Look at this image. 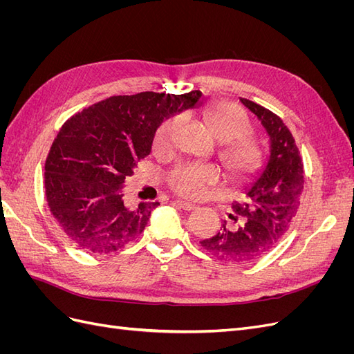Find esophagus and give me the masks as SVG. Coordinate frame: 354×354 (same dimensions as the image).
Masks as SVG:
<instances>
[{
    "mask_svg": "<svg viewBox=\"0 0 354 354\" xmlns=\"http://www.w3.org/2000/svg\"><path fill=\"white\" fill-rule=\"evenodd\" d=\"M176 205L180 207L181 209L185 211H194L196 208V205H194V203H189V202H185V201H176Z\"/></svg>",
    "mask_w": 354,
    "mask_h": 354,
    "instance_id": "1",
    "label": "esophagus"
}]
</instances>
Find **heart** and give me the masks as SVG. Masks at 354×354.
Masks as SVG:
<instances>
[{
  "mask_svg": "<svg viewBox=\"0 0 354 354\" xmlns=\"http://www.w3.org/2000/svg\"><path fill=\"white\" fill-rule=\"evenodd\" d=\"M203 120L217 140L226 143L221 151V159L234 181L248 180L261 168L263 149L251 137L252 125L241 106L232 102L211 103L203 109ZM181 125V115H173L160 122L152 143L156 155H168L174 151ZM167 181L177 195L199 199L209 187L220 183L221 174L214 165L189 162L169 171Z\"/></svg>",
  "mask_w": 354,
  "mask_h": 354,
  "instance_id": "obj_1",
  "label": "heart"
}]
</instances>
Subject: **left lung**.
<instances>
[{"label": "left lung", "mask_w": 354, "mask_h": 354, "mask_svg": "<svg viewBox=\"0 0 354 354\" xmlns=\"http://www.w3.org/2000/svg\"><path fill=\"white\" fill-rule=\"evenodd\" d=\"M242 103L261 121L270 137V158L263 173L245 190L243 202H233L236 226L226 221L201 246L214 259L233 264L251 263L273 250L297 216L304 189L303 158L279 116L248 99Z\"/></svg>", "instance_id": "left-lung-1"}]
</instances>
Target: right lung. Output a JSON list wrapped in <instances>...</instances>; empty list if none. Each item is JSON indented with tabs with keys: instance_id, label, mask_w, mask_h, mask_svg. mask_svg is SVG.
I'll use <instances>...</instances> for the list:
<instances>
[{
	"instance_id": "obj_1",
	"label": "right lung",
	"mask_w": 354,
	"mask_h": 354,
	"mask_svg": "<svg viewBox=\"0 0 354 354\" xmlns=\"http://www.w3.org/2000/svg\"><path fill=\"white\" fill-rule=\"evenodd\" d=\"M201 91L112 95L62 125L46 159L44 187L51 216L78 248L120 251L142 234L158 202L124 203L122 186L151 153L165 118L194 108Z\"/></svg>"
}]
</instances>
